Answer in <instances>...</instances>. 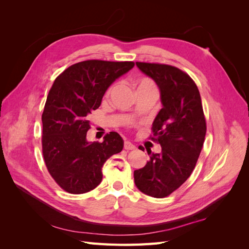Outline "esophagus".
Returning a JSON list of instances; mask_svg holds the SVG:
<instances>
[{
    "label": "esophagus",
    "instance_id": "obj_1",
    "mask_svg": "<svg viewBox=\"0 0 249 249\" xmlns=\"http://www.w3.org/2000/svg\"><path fill=\"white\" fill-rule=\"evenodd\" d=\"M124 149H127V150H132V149L136 148V146H135V145L133 144V143L130 142V141H124Z\"/></svg>",
    "mask_w": 249,
    "mask_h": 249
}]
</instances>
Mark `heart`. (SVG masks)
<instances>
[{
	"instance_id": "b5f03b06",
	"label": "heart",
	"mask_w": 249,
	"mask_h": 249,
	"mask_svg": "<svg viewBox=\"0 0 249 249\" xmlns=\"http://www.w3.org/2000/svg\"><path fill=\"white\" fill-rule=\"evenodd\" d=\"M136 86H137V90H145V89H156L154 82L152 80H149L147 78H141L136 82ZM114 89V87H111L109 89L108 93H110L112 90Z\"/></svg>"
}]
</instances>
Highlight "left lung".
<instances>
[{
    "label": "left lung",
    "mask_w": 249,
    "mask_h": 249,
    "mask_svg": "<svg viewBox=\"0 0 249 249\" xmlns=\"http://www.w3.org/2000/svg\"><path fill=\"white\" fill-rule=\"evenodd\" d=\"M136 65L159 87L163 107L152 127V139L162 150L160 154L147 150L149 160L134 171V180L142 193L162 198L182 186L192 173L205 141L206 119L198 88L186 72L166 64Z\"/></svg>",
    "instance_id": "left-lung-1"
}]
</instances>
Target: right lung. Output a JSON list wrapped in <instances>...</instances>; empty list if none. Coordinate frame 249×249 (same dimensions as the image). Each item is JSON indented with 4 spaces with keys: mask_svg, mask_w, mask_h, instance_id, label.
Instances as JSON below:
<instances>
[{
    "mask_svg": "<svg viewBox=\"0 0 249 249\" xmlns=\"http://www.w3.org/2000/svg\"><path fill=\"white\" fill-rule=\"evenodd\" d=\"M134 65L87 60L70 66L53 84L41 117L42 154L50 175L66 192L93 190L102 182L105 162L123 150L124 140L116 132L101 143L88 141V117L112 83Z\"/></svg>",
    "mask_w": 249,
    "mask_h": 249,
    "instance_id": "1",
    "label": "right lung"
}]
</instances>
